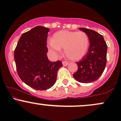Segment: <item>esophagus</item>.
<instances>
[{"instance_id": "obj_1", "label": "esophagus", "mask_w": 121, "mask_h": 121, "mask_svg": "<svg viewBox=\"0 0 121 121\" xmlns=\"http://www.w3.org/2000/svg\"><path fill=\"white\" fill-rule=\"evenodd\" d=\"M62 65H63L64 66H67V65H68V62L67 61H63L62 62Z\"/></svg>"}]
</instances>
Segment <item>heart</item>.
Segmentation results:
<instances>
[{"label": "heart", "mask_w": 121, "mask_h": 121, "mask_svg": "<svg viewBox=\"0 0 121 121\" xmlns=\"http://www.w3.org/2000/svg\"><path fill=\"white\" fill-rule=\"evenodd\" d=\"M51 51L59 53L64 49L65 56L69 60L76 61L82 58L86 54L89 46V39L83 31L62 30L53 35L52 41L48 43Z\"/></svg>", "instance_id": "heart-1"}]
</instances>
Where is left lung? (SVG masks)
Returning <instances> with one entry per match:
<instances>
[{
  "label": "left lung",
  "mask_w": 121,
  "mask_h": 121,
  "mask_svg": "<svg viewBox=\"0 0 121 121\" xmlns=\"http://www.w3.org/2000/svg\"><path fill=\"white\" fill-rule=\"evenodd\" d=\"M79 29L87 35L90 45L86 54L76 62L78 70L73 76L80 82L91 83L98 80L105 70L108 47L103 36L95 30L85 28Z\"/></svg>",
  "instance_id": "left-lung-1"
}]
</instances>
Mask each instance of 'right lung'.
Returning <instances> with one entry per match:
<instances>
[{
  "label": "right lung",
  "instance_id": "right-lung-1",
  "mask_svg": "<svg viewBox=\"0 0 121 121\" xmlns=\"http://www.w3.org/2000/svg\"><path fill=\"white\" fill-rule=\"evenodd\" d=\"M49 29L36 26L22 34L14 51L16 70L22 81L37 91L49 89L56 81L62 62L50 61L47 53Z\"/></svg>",
  "mask_w": 121,
  "mask_h": 121
}]
</instances>
